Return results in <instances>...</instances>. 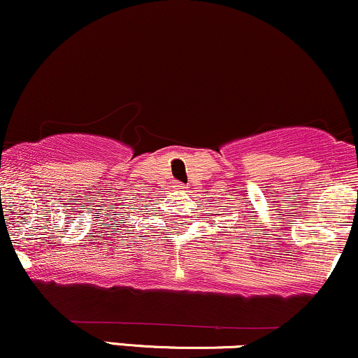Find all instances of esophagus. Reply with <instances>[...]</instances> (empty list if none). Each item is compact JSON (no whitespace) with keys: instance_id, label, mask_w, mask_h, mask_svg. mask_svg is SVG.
I'll return each instance as SVG.
<instances>
[{"instance_id":"1","label":"esophagus","mask_w":358,"mask_h":358,"mask_svg":"<svg viewBox=\"0 0 358 358\" xmlns=\"http://www.w3.org/2000/svg\"><path fill=\"white\" fill-rule=\"evenodd\" d=\"M176 187H178L180 188V190H187V185H183V183H178V185H176Z\"/></svg>"}]
</instances>
